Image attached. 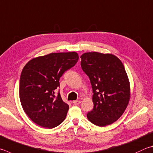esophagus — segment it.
Returning a JSON list of instances; mask_svg holds the SVG:
<instances>
[{"label": "esophagus", "instance_id": "esophagus-1", "mask_svg": "<svg viewBox=\"0 0 153 153\" xmlns=\"http://www.w3.org/2000/svg\"><path fill=\"white\" fill-rule=\"evenodd\" d=\"M80 103H81V102L79 101V100H74V101H73V104L74 105H78Z\"/></svg>", "mask_w": 153, "mask_h": 153}]
</instances>
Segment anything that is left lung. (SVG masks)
Listing matches in <instances>:
<instances>
[{
    "instance_id": "left-lung-1",
    "label": "left lung",
    "mask_w": 153,
    "mask_h": 153,
    "mask_svg": "<svg viewBox=\"0 0 153 153\" xmlns=\"http://www.w3.org/2000/svg\"><path fill=\"white\" fill-rule=\"evenodd\" d=\"M81 66L92 86L94 108L87 114L91 123L105 126L123 115L130 98V85L123 63L114 55L84 53Z\"/></svg>"
}]
</instances>
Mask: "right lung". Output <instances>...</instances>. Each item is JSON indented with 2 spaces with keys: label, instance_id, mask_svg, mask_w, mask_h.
I'll use <instances>...</instances> for the list:
<instances>
[{
  "label": "right lung",
  "instance_id": "1",
  "mask_svg": "<svg viewBox=\"0 0 153 153\" xmlns=\"http://www.w3.org/2000/svg\"><path fill=\"white\" fill-rule=\"evenodd\" d=\"M79 59L76 52L51 53L35 57L25 65L19 84V98L30 120L40 126L53 128L65 120L69 105L60 94L55 96L59 78Z\"/></svg>",
  "mask_w": 153,
  "mask_h": 153
}]
</instances>
